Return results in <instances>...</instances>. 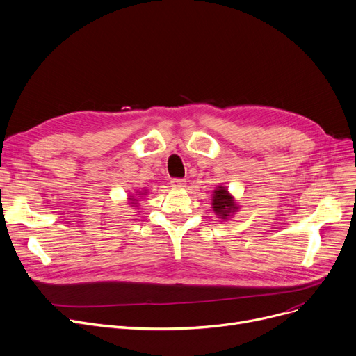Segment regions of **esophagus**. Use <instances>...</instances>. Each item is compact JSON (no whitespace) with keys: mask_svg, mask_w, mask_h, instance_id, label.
Returning a JSON list of instances; mask_svg holds the SVG:
<instances>
[{"mask_svg":"<svg viewBox=\"0 0 356 356\" xmlns=\"http://www.w3.org/2000/svg\"><path fill=\"white\" fill-rule=\"evenodd\" d=\"M170 184H172V188L180 189V188H184L186 180H184V179H172V180H170Z\"/></svg>","mask_w":356,"mask_h":356,"instance_id":"1","label":"esophagus"}]
</instances>
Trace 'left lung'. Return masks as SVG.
Returning a JSON list of instances; mask_svg holds the SVG:
<instances>
[{
    "label": "left lung",
    "mask_w": 356,
    "mask_h": 356,
    "mask_svg": "<svg viewBox=\"0 0 356 356\" xmlns=\"http://www.w3.org/2000/svg\"><path fill=\"white\" fill-rule=\"evenodd\" d=\"M212 208L216 212V215H219L222 219H227L231 213H234L238 209L234 199L229 196L225 188H219L213 192Z\"/></svg>",
    "instance_id": "8db88e82"
}]
</instances>
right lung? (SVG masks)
Segmentation results:
<instances>
[{
    "label": "right lung",
    "instance_id": "obj_1",
    "mask_svg": "<svg viewBox=\"0 0 356 356\" xmlns=\"http://www.w3.org/2000/svg\"><path fill=\"white\" fill-rule=\"evenodd\" d=\"M131 200H137V199H131Z\"/></svg>",
    "mask_w": 356,
    "mask_h": 356
}]
</instances>
